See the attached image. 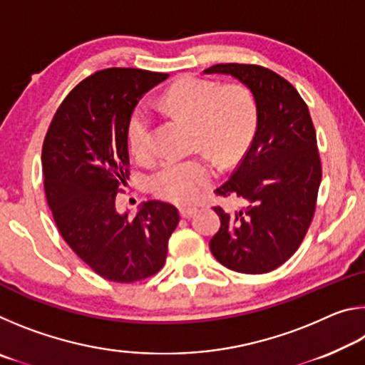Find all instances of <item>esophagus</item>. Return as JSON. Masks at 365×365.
<instances>
[{"label":"esophagus","instance_id":"obj_1","mask_svg":"<svg viewBox=\"0 0 365 365\" xmlns=\"http://www.w3.org/2000/svg\"><path fill=\"white\" fill-rule=\"evenodd\" d=\"M197 212L196 207H180V215L183 219H190Z\"/></svg>","mask_w":365,"mask_h":365}]
</instances>
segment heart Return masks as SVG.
Instances as JSON below:
<instances>
[{
  "instance_id": "obj_1",
  "label": "heart",
  "mask_w": 365,
  "mask_h": 365,
  "mask_svg": "<svg viewBox=\"0 0 365 365\" xmlns=\"http://www.w3.org/2000/svg\"><path fill=\"white\" fill-rule=\"evenodd\" d=\"M164 103L175 114L195 122V140L222 165L235 164L248 150L257 125V108L250 90L242 85L222 86L197 77L178 80L165 91ZM127 137L135 156L153 154V113L148 104L133 108ZM215 177L207 158L169 159L150 177L151 191L160 200L187 205L201 196Z\"/></svg>"
}]
</instances>
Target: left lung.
Listing matches in <instances>:
<instances>
[{
    "instance_id": "obj_1",
    "label": "left lung",
    "mask_w": 365,
    "mask_h": 365,
    "mask_svg": "<svg viewBox=\"0 0 365 365\" xmlns=\"http://www.w3.org/2000/svg\"><path fill=\"white\" fill-rule=\"evenodd\" d=\"M205 73H225L250 88L257 125L250 150L222 187L224 197H242L246 207H214L220 228L209 248L227 269L265 274L299 248L316 211L322 180L317 138L306 103L294 86L265 67L215 64Z\"/></svg>"
}]
</instances>
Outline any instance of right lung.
I'll list each match as a JSON object with an SVG mask.
<instances>
[{"mask_svg":"<svg viewBox=\"0 0 365 365\" xmlns=\"http://www.w3.org/2000/svg\"><path fill=\"white\" fill-rule=\"evenodd\" d=\"M168 77L119 67L86 77L66 96L43 141L45 193L59 233L110 282L132 283L163 269L178 224L177 207L163 201L143 202L133 219L115 207L130 174L128 117Z\"/></svg>","mask_w":365,"mask_h":365,"instance_id":"1","label":"right lung"}]
</instances>
